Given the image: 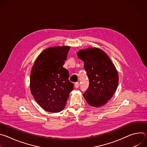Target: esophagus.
Returning <instances> with one entry per match:
<instances>
[{
  "mask_svg": "<svg viewBox=\"0 0 147 147\" xmlns=\"http://www.w3.org/2000/svg\"><path fill=\"white\" fill-rule=\"evenodd\" d=\"M74 86H75V87H76V88H78L79 87V86H80V83H79L78 82H77L75 83Z\"/></svg>",
  "mask_w": 147,
  "mask_h": 147,
  "instance_id": "esophagus-1",
  "label": "esophagus"
}]
</instances>
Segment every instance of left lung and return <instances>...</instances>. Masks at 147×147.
I'll use <instances>...</instances> for the list:
<instances>
[{
  "mask_svg": "<svg viewBox=\"0 0 147 147\" xmlns=\"http://www.w3.org/2000/svg\"><path fill=\"white\" fill-rule=\"evenodd\" d=\"M84 61L89 86L83 94L87 103L94 107L106 104L115 94L119 82L118 73L109 56L98 48L82 49L77 53Z\"/></svg>",
  "mask_w": 147,
  "mask_h": 147,
  "instance_id": "left-lung-1",
  "label": "left lung"
}]
</instances>
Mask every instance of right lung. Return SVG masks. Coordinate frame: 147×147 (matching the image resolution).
<instances>
[{
  "mask_svg": "<svg viewBox=\"0 0 147 147\" xmlns=\"http://www.w3.org/2000/svg\"><path fill=\"white\" fill-rule=\"evenodd\" d=\"M69 47L44 50L37 57L30 75V90L39 106L49 112H59L65 107L74 84L69 73L63 67Z\"/></svg>",
  "mask_w": 147,
  "mask_h": 147,
  "instance_id": "obj_1",
  "label": "right lung"
}]
</instances>
